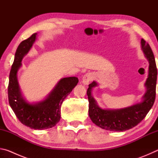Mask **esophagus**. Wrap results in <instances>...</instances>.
Instances as JSON below:
<instances>
[{"mask_svg": "<svg viewBox=\"0 0 158 158\" xmlns=\"http://www.w3.org/2000/svg\"><path fill=\"white\" fill-rule=\"evenodd\" d=\"M93 79V76L91 73H86L83 77L82 83L84 85H88L90 81H91Z\"/></svg>", "mask_w": 158, "mask_h": 158, "instance_id": "obj_1", "label": "esophagus"}]
</instances>
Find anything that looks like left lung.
Masks as SVG:
<instances>
[{
  "label": "left lung",
  "instance_id": "obj_1",
  "mask_svg": "<svg viewBox=\"0 0 158 158\" xmlns=\"http://www.w3.org/2000/svg\"><path fill=\"white\" fill-rule=\"evenodd\" d=\"M141 49L149 62L148 77L145 83L146 92L141 103L114 110L101 109L91 94L93 88L98 85V84L93 81L89 85L87 95L89 102V116L93 123L102 129L116 132L131 129L142 121L153 105L156 95L157 69L153 51L150 45L143 39H141Z\"/></svg>",
  "mask_w": 158,
  "mask_h": 158
}]
</instances>
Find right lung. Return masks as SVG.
I'll list each match as a JSON object with an SVG mask.
<instances>
[{"instance_id":"obj_1","label":"right lung","mask_w":158,"mask_h":158,"mask_svg":"<svg viewBox=\"0 0 158 158\" xmlns=\"http://www.w3.org/2000/svg\"><path fill=\"white\" fill-rule=\"evenodd\" d=\"M34 33L21 42L17 47L9 77L8 100L16 116L21 123L34 130H44L54 127L60 119V107L63 100L76 86L79 79L71 77L61 79L44 100L30 104L21 95L17 81V71L23 57L35 41Z\"/></svg>"}]
</instances>
